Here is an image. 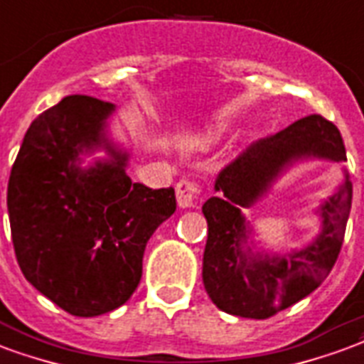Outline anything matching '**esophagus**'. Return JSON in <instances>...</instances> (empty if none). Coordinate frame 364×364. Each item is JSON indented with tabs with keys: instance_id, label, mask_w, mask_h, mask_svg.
<instances>
[{
	"instance_id": "esophagus-1",
	"label": "esophagus",
	"mask_w": 364,
	"mask_h": 364,
	"mask_svg": "<svg viewBox=\"0 0 364 364\" xmlns=\"http://www.w3.org/2000/svg\"><path fill=\"white\" fill-rule=\"evenodd\" d=\"M199 196H201V188L196 182L180 180L176 184V201H178V207H182V209L196 207Z\"/></svg>"
}]
</instances>
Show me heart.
Here are the masks:
<instances>
[{
  "instance_id": "1",
  "label": "heart",
  "mask_w": 364,
  "mask_h": 364,
  "mask_svg": "<svg viewBox=\"0 0 364 364\" xmlns=\"http://www.w3.org/2000/svg\"><path fill=\"white\" fill-rule=\"evenodd\" d=\"M215 138H217V134H215V132H209L201 141H203V144H211V141H215Z\"/></svg>"
}]
</instances>
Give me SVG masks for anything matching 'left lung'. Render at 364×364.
Here are the masks:
<instances>
[{"label":"left lung","instance_id":"1","mask_svg":"<svg viewBox=\"0 0 364 364\" xmlns=\"http://www.w3.org/2000/svg\"><path fill=\"white\" fill-rule=\"evenodd\" d=\"M305 161H346L340 130L321 114H309L267 140L251 144L215 182L203 203L207 245L203 284L220 311L245 318H269L313 294L330 274L346 234L353 186L343 182L318 209V232L291 251L263 250L244 211L263 201L284 174Z\"/></svg>","mask_w":364,"mask_h":364}]
</instances>
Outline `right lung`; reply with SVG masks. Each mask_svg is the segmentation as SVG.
<instances>
[{"instance_id":"add662e5","label":"right lung","mask_w":364,"mask_h":364,"mask_svg":"<svg viewBox=\"0 0 364 364\" xmlns=\"http://www.w3.org/2000/svg\"><path fill=\"white\" fill-rule=\"evenodd\" d=\"M117 107L68 95L24 134L7 186L16 261L34 288L75 316H97L130 299L144 251L172 213V188L151 190L127 174L114 144ZM95 151L107 158L85 159Z\"/></svg>"}]
</instances>
